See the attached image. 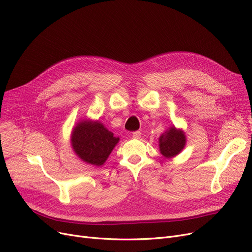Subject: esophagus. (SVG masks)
Instances as JSON below:
<instances>
[{
	"label": "esophagus",
	"mask_w": 252,
	"mask_h": 252,
	"mask_svg": "<svg viewBox=\"0 0 252 252\" xmlns=\"http://www.w3.org/2000/svg\"><path fill=\"white\" fill-rule=\"evenodd\" d=\"M133 138H135V139H140L141 138V132H139V130H137V132H134L133 133Z\"/></svg>",
	"instance_id": "esophagus-1"
}]
</instances>
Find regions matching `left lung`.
Returning a JSON list of instances; mask_svg holds the SVG:
<instances>
[{
    "label": "left lung",
    "mask_w": 252,
    "mask_h": 252,
    "mask_svg": "<svg viewBox=\"0 0 252 252\" xmlns=\"http://www.w3.org/2000/svg\"><path fill=\"white\" fill-rule=\"evenodd\" d=\"M158 143L161 155L167 158H171L179 155L184 148L187 137L182 129H178L173 126L159 137Z\"/></svg>",
    "instance_id": "1"
}]
</instances>
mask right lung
<instances>
[{"mask_svg": "<svg viewBox=\"0 0 252 252\" xmlns=\"http://www.w3.org/2000/svg\"><path fill=\"white\" fill-rule=\"evenodd\" d=\"M119 138L108 130L100 122L83 119L74 128L71 145L76 155L86 163L100 167L104 165Z\"/></svg>", "mask_w": 252, "mask_h": 252, "instance_id": "obj_1", "label": "right lung"}]
</instances>
